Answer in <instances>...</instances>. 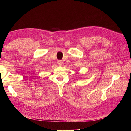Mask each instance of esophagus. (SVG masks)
<instances>
[{
  "instance_id": "34e87169",
  "label": "esophagus",
  "mask_w": 131,
  "mask_h": 131,
  "mask_svg": "<svg viewBox=\"0 0 131 131\" xmlns=\"http://www.w3.org/2000/svg\"><path fill=\"white\" fill-rule=\"evenodd\" d=\"M57 63L58 65V66H62V63H63L62 61H61V60H58V61H57Z\"/></svg>"
}]
</instances>
